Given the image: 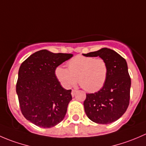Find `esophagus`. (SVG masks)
<instances>
[{"label":"esophagus","mask_w":146,"mask_h":146,"mask_svg":"<svg viewBox=\"0 0 146 146\" xmlns=\"http://www.w3.org/2000/svg\"><path fill=\"white\" fill-rule=\"evenodd\" d=\"M76 90H72V92H71V95L72 96H74L75 95H76Z\"/></svg>","instance_id":"esophagus-1"}]
</instances>
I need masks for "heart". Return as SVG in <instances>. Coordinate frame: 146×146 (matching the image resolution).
Returning <instances> with one entry per match:
<instances>
[{
    "instance_id": "1",
    "label": "heart",
    "mask_w": 146,
    "mask_h": 146,
    "mask_svg": "<svg viewBox=\"0 0 146 146\" xmlns=\"http://www.w3.org/2000/svg\"><path fill=\"white\" fill-rule=\"evenodd\" d=\"M67 66L68 68L58 66L55 69L56 78L64 88L73 86L78 80L82 89L95 92L107 82L109 68L103 58L78 55L69 60Z\"/></svg>"
}]
</instances>
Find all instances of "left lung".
Returning <instances> with one entry per match:
<instances>
[{
    "label": "left lung",
    "mask_w": 146,
    "mask_h": 146,
    "mask_svg": "<svg viewBox=\"0 0 146 146\" xmlns=\"http://www.w3.org/2000/svg\"><path fill=\"white\" fill-rule=\"evenodd\" d=\"M82 55L100 56L109 68L108 77L103 88L95 93L86 94L83 103L86 115L97 123H112L124 114L130 101L131 78L126 60L107 48Z\"/></svg>",
    "instance_id": "left-lung-1"
}]
</instances>
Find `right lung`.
Segmentation results:
<instances>
[{
	"label": "right lung",
	"mask_w": 146,
	"mask_h": 146,
	"mask_svg": "<svg viewBox=\"0 0 146 146\" xmlns=\"http://www.w3.org/2000/svg\"><path fill=\"white\" fill-rule=\"evenodd\" d=\"M73 56L40 50L22 63L16 92L20 108L26 119L42 128L56 126L64 118L72 100L71 90H66L55 76V69Z\"/></svg>",
	"instance_id": "add662e5"
}]
</instances>
